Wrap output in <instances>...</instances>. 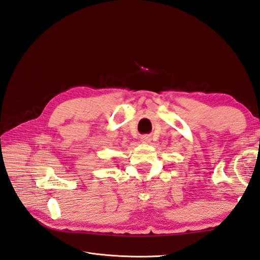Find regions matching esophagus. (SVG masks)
Wrapping results in <instances>:
<instances>
[{"mask_svg":"<svg viewBox=\"0 0 260 260\" xmlns=\"http://www.w3.org/2000/svg\"><path fill=\"white\" fill-rule=\"evenodd\" d=\"M150 141H151V139H150L149 136H143V137H142V142H143V143H149Z\"/></svg>","mask_w":260,"mask_h":260,"instance_id":"obj_1","label":"esophagus"}]
</instances>
